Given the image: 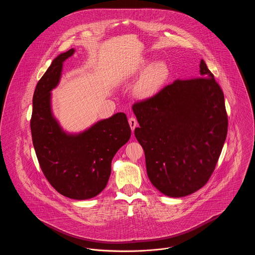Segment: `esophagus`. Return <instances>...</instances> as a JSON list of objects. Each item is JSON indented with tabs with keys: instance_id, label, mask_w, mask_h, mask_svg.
<instances>
[{
	"instance_id": "obj_1",
	"label": "esophagus",
	"mask_w": 255,
	"mask_h": 255,
	"mask_svg": "<svg viewBox=\"0 0 255 255\" xmlns=\"http://www.w3.org/2000/svg\"><path fill=\"white\" fill-rule=\"evenodd\" d=\"M129 125H130L132 131H133L134 128L136 127V125H137V121H136L134 118H133V117L130 118V119H129Z\"/></svg>"
}]
</instances>
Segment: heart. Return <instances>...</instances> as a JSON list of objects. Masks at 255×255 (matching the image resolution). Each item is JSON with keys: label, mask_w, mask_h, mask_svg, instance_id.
I'll list each match as a JSON object with an SVG mask.
<instances>
[{"label": "heart", "mask_w": 255, "mask_h": 255, "mask_svg": "<svg viewBox=\"0 0 255 255\" xmlns=\"http://www.w3.org/2000/svg\"><path fill=\"white\" fill-rule=\"evenodd\" d=\"M146 68L145 63L140 64L135 69L136 72H141ZM168 76V68L163 62H157L152 64L142 76L135 87V92L140 97H147L153 96L158 89L165 82Z\"/></svg>", "instance_id": "heart-1"}]
</instances>
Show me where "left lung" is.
<instances>
[{
	"instance_id": "1",
	"label": "left lung",
	"mask_w": 255,
	"mask_h": 255,
	"mask_svg": "<svg viewBox=\"0 0 255 255\" xmlns=\"http://www.w3.org/2000/svg\"><path fill=\"white\" fill-rule=\"evenodd\" d=\"M134 135L147 175L162 194L181 198L202 188L215 169L228 133L222 89L201 60L200 75L177 79L136 102Z\"/></svg>"
}]
</instances>
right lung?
Wrapping results in <instances>:
<instances>
[{
    "label": "right lung",
    "instance_id": "obj_1",
    "mask_svg": "<svg viewBox=\"0 0 255 255\" xmlns=\"http://www.w3.org/2000/svg\"><path fill=\"white\" fill-rule=\"evenodd\" d=\"M74 49L59 54L38 81L30 129L40 167L52 187L73 200H88L107 185L112 159L131 136L124 113L96 122L85 131L63 130L51 110V91L60 81L63 63Z\"/></svg>",
    "mask_w": 255,
    "mask_h": 255
}]
</instances>
